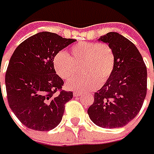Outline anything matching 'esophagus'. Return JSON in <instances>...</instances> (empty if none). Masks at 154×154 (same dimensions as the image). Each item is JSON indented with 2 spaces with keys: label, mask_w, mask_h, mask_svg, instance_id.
I'll return each instance as SVG.
<instances>
[{
  "label": "esophagus",
  "mask_w": 154,
  "mask_h": 154,
  "mask_svg": "<svg viewBox=\"0 0 154 154\" xmlns=\"http://www.w3.org/2000/svg\"><path fill=\"white\" fill-rule=\"evenodd\" d=\"M74 97H79V96L82 95V93L80 92H73Z\"/></svg>",
  "instance_id": "esophagus-1"
}]
</instances>
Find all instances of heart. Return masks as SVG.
<instances>
[{"label": "heart", "instance_id": "b5f03b06", "mask_svg": "<svg viewBox=\"0 0 154 154\" xmlns=\"http://www.w3.org/2000/svg\"><path fill=\"white\" fill-rule=\"evenodd\" d=\"M52 63L56 72L62 79L68 80L78 72L77 65L82 73L67 83V87L81 91L94 89L104 84L113 72L115 56L107 43L81 42L65 51L55 53Z\"/></svg>", "mask_w": 154, "mask_h": 154}]
</instances>
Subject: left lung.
<instances>
[{"mask_svg":"<svg viewBox=\"0 0 154 154\" xmlns=\"http://www.w3.org/2000/svg\"><path fill=\"white\" fill-rule=\"evenodd\" d=\"M100 41L107 43L115 56L112 73L94 93L88 113L102 128L127 125L140 112L147 94V67L136 46L117 32H108Z\"/></svg>","mask_w":154,"mask_h":154,"instance_id":"1","label":"left lung"}]
</instances>
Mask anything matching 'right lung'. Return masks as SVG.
Segmentation results:
<instances>
[{
  "label": "right lung",
  "mask_w": 154,
  "mask_h": 154,
  "mask_svg": "<svg viewBox=\"0 0 154 154\" xmlns=\"http://www.w3.org/2000/svg\"><path fill=\"white\" fill-rule=\"evenodd\" d=\"M74 42L52 32H39L14 51L5 77L7 101L28 128L49 131L62 121L65 104L73 93L62 89L64 82L56 74L52 58Z\"/></svg>",
  "instance_id": "right-lung-1"
}]
</instances>
